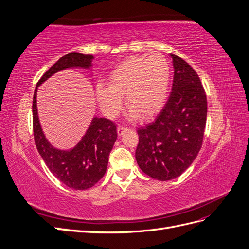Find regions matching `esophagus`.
Segmentation results:
<instances>
[{
    "label": "esophagus",
    "mask_w": 249,
    "mask_h": 249,
    "mask_svg": "<svg viewBox=\"0 0 249 249\" xmlns=\"http://www.w3.org/2000/svg\"><path fill=\"white\" fill-rule=\"evenodd\" d=\"M126 130H129V127L124 126V125H118V127H117V134H118V136H122V135H123Z\"/></svg>",
    "instance_id": "34e87169"
}]
</instances>
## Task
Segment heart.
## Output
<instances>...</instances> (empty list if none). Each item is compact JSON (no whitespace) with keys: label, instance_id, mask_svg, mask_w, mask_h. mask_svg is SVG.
I'll use <instances>...</instances> for the list:
<instances>
[{"label":"heart","instance_id":"b5f03b06","mask_svg":"<svg viewBox=\"0 0 249 249\" xmlns=\"http://www.w3.org/2000/svg\"><path fill=\"white\" fill-rule=\"evenodd\" d=\"M170 79L167 59L159 53L124 60L110 72L108 87L96 86V96L105 114L115 115L125 96L131 116L149 119L166 103Z\"/></svg>","mask_w":249,"mask_h":249}]
</instances>
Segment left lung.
Segmentation results:
<instances>
[{
    "label": "left lung",
    "instance_id": "8db88e82",
    "mask_svg": "<svg viewBox=\"0 0 249 249\" xmlns=\"http://www.w3.org/2000/svg\"><path fill=\"white\" fill-rule=\"evenodd\" d=\"M173 83L170 95L155 120L137 129L136 160L140 169L159 180L179 177L202 145L207 95L198 74L185 60L170 54Z\"/></svg>",
    "mask_w": 249,
    "mask_h": 249
}]
</instances>
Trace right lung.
Instances as JSON below:
<instances>
[{
    "mask_svg": "<svg viewBox=\"0 0 249 249\" xmlns=\"http://www.w3.org/2000/svg\"><path fill=\"white\" fill-rule=\"evenodd\" d=\"M93 56L70 53L60 58L43 73L33 96V135L35 145L44 163L60 182L76 190H85L94 186L106 172L109 155L117 138L116 124L107 118L94 117L85 136L72 149L65 152L53 147L44 137L37 116V86L55 72L69 67H88Z\"/></svg>",
    "mask_w": 249,
    "mask_h": 249,
    "instance_id": "add662e5",
    "label": "right lung"
}]
</instances>
